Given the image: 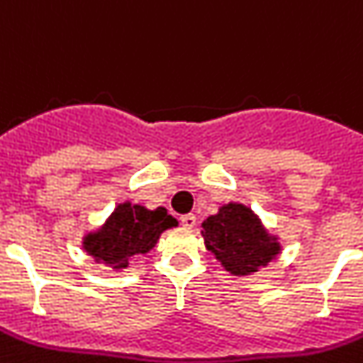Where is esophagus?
I'll return each mask as SVG.
<instances>
[{"label":"esophagus","instance_id":"34e87169","mask_svg":"<svg viewBox=\"0 0 363 363\" xmlns=\"http://www.w3.org/2000/svg\"><path fill=\"white\" fill-rule=\"evenodd\" d=\"M182 224H184L185 228H194L196 226V217L193 213H187V215H182Z\"/></svg>","mask_w":363,"mask_h":363}]
</instances>
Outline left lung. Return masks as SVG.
Returning <instances> with one entry per match:
<instances>
[{
	"mask_svg": "<svg viewBox=\"0 0 363 363\" xmlns=\"http://www.w3.org/2000/svg\"><path fill=\"white\" fill-rule=\"evenodd\" d=\"M206 248L215 254L233 277L254 274L280 254L277 235L263 228L262 220L242 203H226L202 223Z\"/></svg>",
	"mask_w": 363,
	"mask_h": 363,
	"instance_id": "8db88e82",
	"label": "left lung"
}]
</instances>
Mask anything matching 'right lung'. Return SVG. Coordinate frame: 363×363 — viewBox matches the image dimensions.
I'll return each instance as SVG.
<instances>
[{
    "label": "right lung",
    "instance_id": "1",
    "mask_svg": "<svg viewBox=\"0 0 363 363\" xmlns=\"http://www.w3.org/2000/svg\"><path fill=\"white\" fill-rule=\"evenodd\" d=\"M178 226L164 208L146 209L139 203H118L98 232L83 239V248L96 262L121 271L139 254L150 252L164 230Z\"/></svg>",
    "mask_w": 363,
    "mask_h": 363
}]
</instances>
